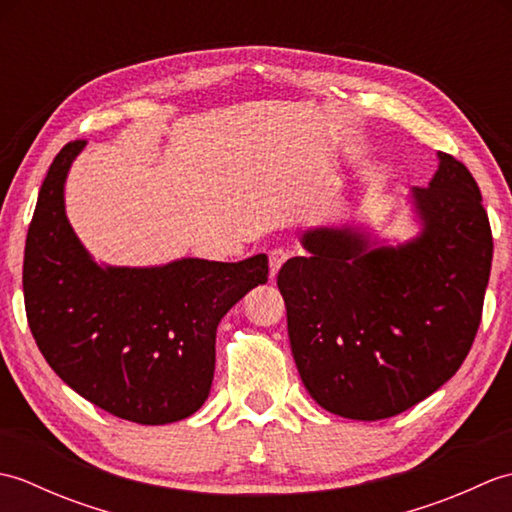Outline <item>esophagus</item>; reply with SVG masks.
<instances>
[{
  "mask_svg": "<svg viewBox=\"0 0 512 512\" xmlns=\"http://www.w3.org/2000/svg\"><path fill=\"white\" fill-rule=\"evenodd\" d=\"M286 259H288V253L284 248H273L268 253V266H270V277H277V273H279V268L286 264Z\"/></svg>",
  "mask_w": 512,
  "mask_h": 512,
  "instance_id": "obj_1",
  "label": "esophagus"
}]
</instances>
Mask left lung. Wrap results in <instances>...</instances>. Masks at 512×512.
<instances>
[{"mask_svg":"<svg viewBox=\"0 0 512 512\" xmlns=\"http://www.w3.org/2000/svg\"><path fill=\"white\" fill-rule=\"evenodd\" d=\"M438 158L429 187L411 191L416 239L369 248L354 228H314L301 237L310 255L277 275L299 376L336 416H398L447 383L475 341L491 224L471 171Z\"/></svg>","mask_w":512,"mask_h":512,"instance_id":"8db88e82","label":"left lung"}]
</instances>
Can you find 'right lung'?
I'll use <instances>...</instances> for the list:
<instances>
[{
	"label": "right lung",
	"instance_id": "1",
	"mask_svg": "<svg viewBox=\"0 0 512 512\" xmlns=\"http://www.w3.org/2000/svg\"><path fill=\"white\" fill-rule=\"evenodd\" d=\"M85 140L52 160L24 253L30 332L65 385L116 418L167 424L209 398L217 323L268 281V257L154 268L99 266L65 217L63 187Z\"/></svg>",
	"mask_w": 512,
	"mask_h": 512
}]
</instances>
